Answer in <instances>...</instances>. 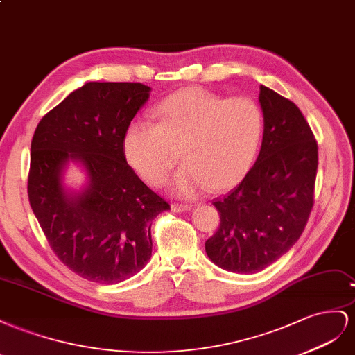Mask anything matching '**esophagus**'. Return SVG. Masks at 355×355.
I'll list each match as a JSON object with an SVG mask.
<instances>
[{"label":"esophagus","mask_w":355,"mask_h":355,"mask_svg":"<svg viewBox=\"0 0 355 355\" xmlns=\"http://www.w3.org/2000/svg\"><path fill=\"white\" fill-rule=\"evenodd\" d=\"M171 208L174 212H184V211L191 209V205L190 204H172Z\"/></svg>","instance_id":"esophagus-1"}]
</instances>
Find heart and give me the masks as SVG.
<instances>
[{"label": "heart", "mask_w": 355, "mask_h": 355, "mask_svg": "<svg viewBox=\"0 0 355 355\" xmlns=\"http://www.w3.org/2000/svg\"><path fill=\"white\" fill-rule=\"evenodd\" d=\"M156 114L157 123L130 125L123 143L129 165L146 183L165 184L180 156L186 162L171 189L181 196H193L207 186L227 190L245 175L263 130L256 101L189 87L162 101Z\"/></svg>", "instance_id": "b5f03b06"}]
</instances>
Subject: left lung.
I'll return each mask as SVG.
<instances>
[{"mask_svg": "<svg viewBox=\"0 0 355 355\" xmlns=\"http://www.w3.org/2000/svg\"><path fill=\"white\" fill-rule=\"evenodd\" d=\"M261 148L254 164L214 205L217 232L205 242L208 257L238 273L260 272L296 244L313 207L318 146L306 119L290 99L260 86Z\"/></svg>", "mask_w": 355, "mask_h": 355, "instance_id": "obj_1", "label": "left lung"}]
</instances>
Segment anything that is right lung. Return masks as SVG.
I'll list each match as a JSON object with an SVG mask.
<instances>
[{"instance_id": "add662e5", "label": "right lung", "mask_w": 355, "mask_h": 355, "mask_svg": "<svg viewBox=\"0 0 355 355\" xmlns=\"http://www.w3.org/2000/svg\"><path fill=\"white\" fill-rule=\"evenodd\" d=\"M143 83L89 82L40 120L31 143L28 198L58 259L85 279L117 284L151 257V223L169 204L128 165L123 143L148 99ZM83 162L89 184L69 197L62 169Z\"/></svg>"}]
</instances>
